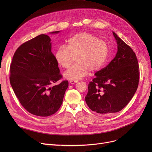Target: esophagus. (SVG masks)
Here are the masks:
<instances>
[{
    "mask_svg": "<svg viewBox=\"0 0 152 152\" xmlns=\"http://www.w3.org/2000/svg\"><path fill=\"white\" fill-rule=\"evenodd\" d=\"M77 82V81L71 80V81H69V83H70V84H75V83H76Z\"/></svg>",
    "mask_w": 152,
    "mask_h": 152,
    "instance_id": "esophagus-1",
    "label": "esophagus"
}]
</instances>
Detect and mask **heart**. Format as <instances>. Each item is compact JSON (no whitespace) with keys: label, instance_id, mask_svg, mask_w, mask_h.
Returning <instances> with one entry per match:
<instances>
[{"label":"heart","instance_id":"1","mask_svg":"<svg viewBox=\"0 0 152 152\" xmlns=\"http://www.w3.org/2000/svg\"><path fill=\"white\" fill-rule=\"evenodd\" d=\"M109 56L108 44L88 33H78L70 37L66 46H60L55 57L63 68H68L76 60L77 63L68 69L64 76L68 80L77 81L91 72L100 70Z\"/></svg>","mask_w":152,"mask_h":152}]
</instances>
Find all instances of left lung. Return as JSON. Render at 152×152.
Listing matches in <instances>:
<instances>
[{
  "instance_id": "8db88e82",
  "label": "left lung",
  "mask_w": 152,
  "mask_h": 152,
  "mask_svg": "<svg viewBox=\"0 0 152 152\" xmlns=\"http://www.w3.org/2000/svg\"><path fill=\"white\" fill-rule=\"evenodd\" d=\"M117 44L115 57L97 71L88 86L85 100L89 108L101 115H110L123 109L133 97L139 81L136 55L113 32Z\"/></svg>"
}]
</instances>
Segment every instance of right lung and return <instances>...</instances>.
<instances>
[{
    "label": "right lung",
    "instance_id": "right-lung-1",
    "mask_svg": "<svg viewBox=\"0 0 152 152\" xmlns=\"http://www.w3.org/2000/svg\"><path fill=\"white\" fill-rule=\"evenodd\" d=\"M50 41L49 36L41 34L23 43L10 65V84L21 105L30 113L43 117L59 110L68 87L66 80L51 86L63 76Z\"/></svg>",
    "mask_w": 152,
    "mask_h": 152
}]
</instances>
